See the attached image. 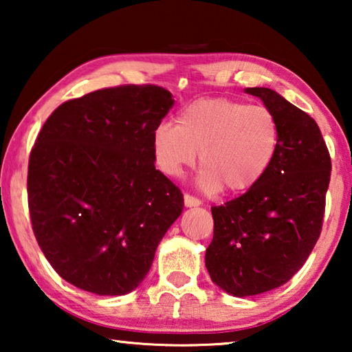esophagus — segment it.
Returning a JSON list of instances; mask_svg holds the SVG:
<instances>
[{
  "label": "esophagus",
  "mask_w": 352,
  "mask_h": 352,
  "mask_svg": "<svg viewBox=\"0 0 352 352\" xmlns=\"http://www.w3.org/2000/svg\"><path fill=\"white\" fill-rule=\"evenodd\" d=\"M184 206H186V208L200 206V200L192 197V195H189V194H184Z\"/></svg>",
  "instance_id": "1"
}]
</instances>
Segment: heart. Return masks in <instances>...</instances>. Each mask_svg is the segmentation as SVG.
Returning <instances> with one entry per match:
<instances>
[{
  "label": "heart",
  "mask_w": 352,
  "mask_h": 352,
  "mask_svg": "<svg viewBox=\"0 0 352 352\" xmlns=\"http://www.w3.org/2000/svg\"><path fill=\"white\" fill-rule=\"evenodd\" d=\"M178 124L163 121L153 130L158 168L178 177L199 158V186L241 194L254 188L275 160L279 124L270 109L228 98L199 99L184 107Z\"/></svg>",
  "instance_id": "obj_1"
}]
</instances>
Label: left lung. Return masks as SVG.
<instances>
[{"instance_id":"obj_1","label":"left lung","mask_w":352,"mask_h":352,"mask_svg":"<svg viewBox=\"0 0 352 352\" xmlns=\"http://www.w3.org/2000/svg\"><path fill=\"white\" fill-rule=\"evenodd\" d=\"M279 124V147L264 178L245 194L212 206L214 236L205 265L233 296L279 287L305 265L323 225L331 157L317 122L264 87L245 88Z\"/></svg>"}]
</instances>
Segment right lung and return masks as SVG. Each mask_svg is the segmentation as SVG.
Segmentation results:
<instances>
[{"instance_id":"right-lung-1","label":"right lung","mask_w":352,"mask_h":352,"mask_svg":"<svg viewBox=\"0 0 352 352\" xmlns=\"http://www.w3.org/2000/svg\"><path fill=\"white\" fill-rule=\"evenodd\" d=\"M175 100L162 87L104 88L62 104L28 168L32 230L65 281L126 295L151 270L183 194L155 169L152 135Z\"/></svg>"}]
</instances>
